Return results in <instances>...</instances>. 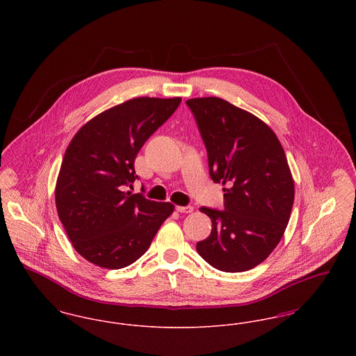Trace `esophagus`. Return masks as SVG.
Instances as JSON below:
<instances>
[{"label":"esophagus","instance_id":"34e87169","mask_svg":"<svg viewBox=\"0 0 356 356\" xmlns=\"http://www.w3.org/2000/svg\"><path fill=\"white\" fill-rule=\"evenodd\" d=\"M176 211L180 213H191L193 211V207L186 205V207H176Z\"/></svg>","mask_w":356,"mask_h":356}]
</instances>
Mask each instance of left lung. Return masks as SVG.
<instances>
[{
  "mask_svg": "<svg viewBox=\"0 0 356 356\" xmlns=\"http://www.w3.org/2000/svg\"><path fill=\"white\" fill-rule=\"evenodd\" d=\"M222 188L224 209L202 207L211 235L196 250L213 268L243 272L264 261L283 237L295 197L284 149L260 119L219 97L186 100Z\"/></svg>",
  "mask_w": 356,
  "mask_h": 356,
  "instance_id": "obj_1",
  "label": "left lung"
}]
</instances>
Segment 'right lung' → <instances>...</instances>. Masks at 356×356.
I'll list each match as a JSON object with an SVG mask.
<instances>
[{"label":"right lung","instance_id":"1","mask_svg":"<svg viewBox=\"0 0 356 356\" xmlns=\"http://www.w3.org/2000/svg\"><path fill=\"white\" fill-rule=\"evenodd\" d=\"M181 99L137 97L88 121L69 144L56 184V207L74 250L109 270L147 252L173 212L170 203L125 189L138 176L135 159Z\"/></svg>","mask_w":356,"mask_h":356}]
</instances>
